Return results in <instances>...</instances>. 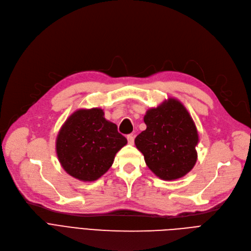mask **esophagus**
<instances>
[{
	"label": "esophagus",
	"mask_w": 251,
	"mask_h": 251,
	"mask_svg": "<svg viewBox=\"0 0 251 251\" xmlns=\"http://www.w3.org/2000/svg\"><path fill=\"white\" fill-rule=\"evenodd\" d=\"M127 140H128L129 144H133L134 143V135L133 134L127 135Z\"/></svg>",
	"instance_id": "obj_1"
}]
</instances>
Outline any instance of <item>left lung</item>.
Segmentation results:
<instances>
[{
  "instance_id": "8db88e82",
  "label": "left lung",
  "mask_w": 251,
  "mask_h": 251,
  "mask_svg": "<svg viewBox=\"0 0 251 251\" xmlns=\"http://www.w3.org/2000/svg\"><path fill=\"white\" fill-rule=\"evenodd\" d=\"M143 121L147 129L134 142L151 172L168 181L190 172L197 160L199 133L186 108L171 98L150 109Z\"/></svg>"
}]
</instances>
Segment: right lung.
Listing matches in <instances>:
<instances>
[{"mask_svg": "<svg viewBox=\"0 0 251 251\" xmlns=\"http://www.w3.org/2000/svg\"><path fill=\"white\" fill-rule=\"evenodd\" d=\"M126 143L117 125L104 119L101 109H80L61 127L56 151L62 168L70 176L91 182L107 172Z\"/></svg>", "mask_w": 251, "mask_h": 251, "instance_id": "1", "label": "right lung"}]
</instances>
